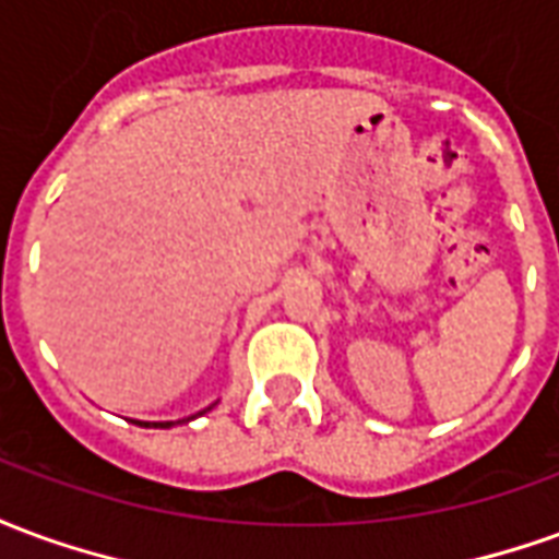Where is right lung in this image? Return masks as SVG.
Segmentation results:
<instances>
[{
	"label": "right lung",
	"mask_w": 559,
	"mask_h": 559,
	"mask_svg": "<svg viewBox=\"0 0 559 559\" xmlns=\"http://www.w3.org/2000/svg\"><path fill=\"white\" fill-rule=\"evenodd\" d=\"M206 411H212V407H206ZM206 411H200L197 413V416H203V413ZM194 419V416H188V419H179V421H191ZM138 425H155V428H173V425H176V421H138Z\"/></svg>",
	"instance_id": "1"
}]
</instances>
